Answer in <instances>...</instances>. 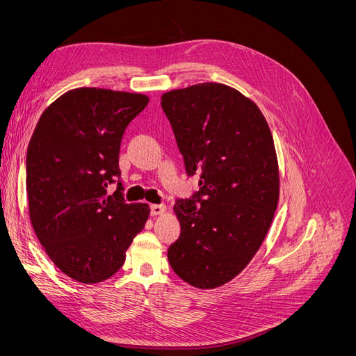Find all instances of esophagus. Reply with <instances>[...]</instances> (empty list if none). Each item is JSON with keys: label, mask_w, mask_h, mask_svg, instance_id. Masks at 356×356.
Instances as JSON below:
<instances>
[{"label": "esophagus", "mask_w": 356, "mask_h": 356, "mask_svg": "<svg viewBox=\"0 0 356 356\" xmlns=\"http://www.w3.org/2000/svg\"><path fill=\"white\" fill-rule=\"evenodd\" d=\"M165 211H166L165 204H152V207H149V213H152L153 217H156V215H161Z\"/></svg>", "instance_id": "obj_1"}]
</instances>
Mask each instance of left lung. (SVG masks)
<instances>
[{"instance_id": "1", "label": "left lung", "mask_w": 356, "mask_h": 356, "mask_svg": "<svg viewBox=\"0 0 356 356\" xmlns=\"http://www.w3.org/2000/svg\"><path fill=\"white\" fill-rule=\"evenodd\" d=\"M188 177L199 191L178 199L179 238L169 264L211 289L238 276L263 243L279 199L273 138L258 106L229 86L200 83L161 96Z\"/></svg>"}]
</instances>
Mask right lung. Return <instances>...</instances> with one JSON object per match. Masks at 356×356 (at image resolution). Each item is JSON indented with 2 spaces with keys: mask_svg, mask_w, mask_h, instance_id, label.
Instances as JSON below:
<instances>
[{
  "mask_svg": "<svg viewBox=\"0 0 356 356\" xmlns=\"http://www.w3.org/2000/svg\"><path fill=\"white\" fill-rule=\"evenodd\" d=\"M148 98L141 93L80 88L41 114L26 152L29 218L62 273L98 284L124 263L144 229L147 203H126L118 168L122 138ZM118 182L113 197L106 187Z\"/></svg>",
  "mask_w": 356,
  "mask_h": 356,
  "instance_id": "add662e5",
  "label": "right lung"
}]
</instances>
